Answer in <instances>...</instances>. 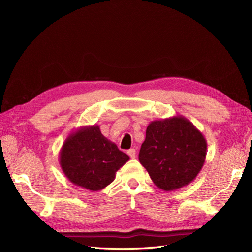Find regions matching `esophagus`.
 <instances>
[{
    "label": "esophagus",
    "instance_id": "esophagus-1",
    "mask_svg": "<svg viewBox=\"0 0 252 252\" xmlns=\"http://www.w3.org/2000/svg\"><path fill=\"white\" fill-rule=\"evenodd\" d=\"M127 154H128V156L130 157L131 158H135V157H136V152H135V149H133V148L129 149V150L127 151Z\"/></svg>",
    "mask_w": 252,
    "mask_h": 252
}]
</instances>
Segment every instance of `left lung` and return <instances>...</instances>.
I'll list each match as a JSON object with an SVG mask.
<instances>
[{"mask_svg": "<svg viewBox=\"0 0 252 252\" xmlns=\"http://www.w3.org/2000/svg\"><path fill=\"white\" fill-rule=\"evenodd\" d=\"M206 154L203 133L189 120L177 116L152 121L147 126L139 159L156 186L173 191L196 178Z\"/></svg>", "mask_w": 252, "mask_h": 252, "instance_id": "1", "label": "left lung"}]
</instances>
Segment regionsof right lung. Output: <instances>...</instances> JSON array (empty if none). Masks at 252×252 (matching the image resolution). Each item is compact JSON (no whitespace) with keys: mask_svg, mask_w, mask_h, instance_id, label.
Returning <instances> with one entry per match:
<instances>
[{"mask_svg":"<svg viewBox=\"0 0 252 252\" xmlns=\"http://www.w3.org/2000/svg\"><path fill=\"white\" fill-rule=\"evenodd\" d=\"M60 165L74 185L90 191L108 186L129 157L102 134L97 125L80 127L68 135L60 151Z\"/></svg>","mask_w":252,"mask_h":252,"instance_id":"1","label":"right lung"}]
</instances>
